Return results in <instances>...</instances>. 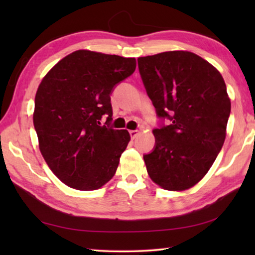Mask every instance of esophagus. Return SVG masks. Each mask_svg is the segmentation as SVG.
Wrapping results in <instances>:
<instances>
[{
    "mask_svg": "<svg viewBox=\"0 0 255 255\" xmlns=\"http://www.w3.org/2000/svg\"><path fill=\"white\" fill-rule=\"evenodd\" d=\"M129 133H130V137L132 138V139H135V138L138 135V131L137 130H130V131H129Z\"/></svg>",
    "mask_w": 255,
    "mask_h": 255,
    "instance_id": "esophagus-1",
    "label": "esophagus"
}]
</instances>
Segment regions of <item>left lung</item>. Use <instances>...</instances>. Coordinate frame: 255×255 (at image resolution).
<instances>
[{
    "mask_svg": "<svg viewBox=\"0 0 255 255\" xmlns=\"http://www.w3.org/2000/svg\"><path fill=\"white\" fill-rule=\"evenodd\" d=\"M138 68L158 117L155 148L144 155L149 178L170 191L192 188L207 174L226 138L231 100L221 73L185 50L139 57Z\"/></svg>",
    "mask_w": 255,
    "mask_h": 255,
    "instance_id": "1",
    "label": "left lung"
}]
</instances>
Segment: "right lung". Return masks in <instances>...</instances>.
<instances>
[{"instance_id":"right-lung-1","label":"right lung","mask_w":255,"mask_h":255,"mask_svg":"<svg viewBox=\"0 0 255 255\" xmlns=\"http://www.w3.org/2000/svg\"><path fill=\"white\" fill-rule=\"evenodd\" d=\"M135 68V58L80 49L60 59L40 82L33 111L39 149L68 187L91 191L114 178L130 135L100 126V120L103 115L107 122L112 119V89Z\"/></svg>"}]
</instances>
